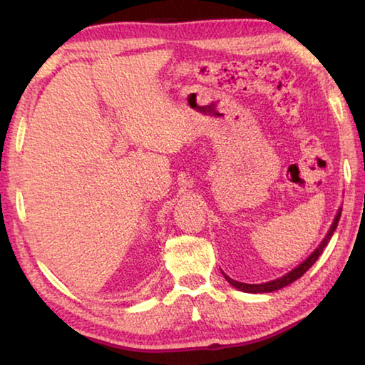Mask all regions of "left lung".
Listing matches in <instances>:
<instances>
[{"label":"left lung","instance_id":"1","mask_svg":"<svg viewBox=\"0 0 365 365\" xmlns=\"http://www.w3.org/2000/svg\"><path fill=\"white\" fill-rule=\"evenodd\" d=\"M339 217H341V209H339V211H338L335 220H333V225H331V228H330V232L327 233V237H325V240L322 242V245H320L319 248H317L316 251H314L312 255L309 256L304 262L299 264L298 267L293 269L292 272H289V274L283 275L282 279L272 280V282H267V283H261V285H250V283H242V282L233 280V279H230V277H227V275L224 274V275H225V280H227L228 283H230V285H233L235 288H238V289H242V292H245V293H270V292H277V289H280V288H283V287L289 285V283H293L294 280H298L299 277L304 275L306 272L312 267L314 262L317 261L319 256L322 255L324 248L327 246V243L330 242L333 232H335V228H336V225H338Z\"/></svg>","mask_w":365,"mask_h":365}]
</instances>
